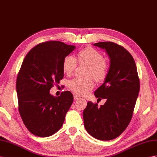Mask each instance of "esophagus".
Masks as SVG:
<instances>
[{
    "label": "esophagus",
    "instance_id": "1",
    "mask_svg": "<svg viewBox=\"0 0 157 157\" xmlns=\"http://www.w3.org/2000/svg\"><path fill=\"white\" fill-rule=\"evenodd\" d=\"M74 99H80V97H79V96L77 95L74 94Z\"/></svg>",
    "mask_w": 157,
    "mask_h": 157
}]
</instances>
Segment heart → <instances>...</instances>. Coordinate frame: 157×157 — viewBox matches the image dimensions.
Returning a JSON list of instances; mask_svg holds the SVG:
<instances>
[{"label":"heart","instance_id":"obj_1","mask_svg":"<svg viewBox=\"0 0 157 157\" xmlns=\"http://www.w3.org/2000/svg\"><path fill=\"white\" fill-rule=\"evenodd\" d=\"M77 59L79 63H85L89 65L86 78H75L69 83V87L72 92L78 95H85L94 87L92 77L98 82L105 80L109 74V65L105 60L103 55L93 48H87L79 52ZM78 61L72 56H67L62 62V70L66 75L73 73L77 66Z\"/></svg>","mask_w":157,"mask_h":157}]
</instances>
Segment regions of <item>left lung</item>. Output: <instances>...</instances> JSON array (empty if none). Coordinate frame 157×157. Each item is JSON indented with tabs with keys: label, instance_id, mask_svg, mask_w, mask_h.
<instances>
[{
	"label": "left lung",
	"instance_id": "obj_1",
	"mask_svg": "<svg viewBox=\"0 0 157 157\" xmlns=\"http://www.w3.org/2000/svg\"><path fill=\"white\" fill-rule=\"evenodd\" d=\"M105 49L110 58V67L105 82L95 91L105 104L88 101L83 110L84 126L93 137L109 140L125 130L133 114L140 90V82L135 60L125 48L112 42L95 43Z\"/></svg>",
	"mask_w": 157,
	"mask_h": 157
}]
</instances>
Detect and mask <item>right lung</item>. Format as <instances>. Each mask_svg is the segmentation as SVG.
I'll return each mask as SVG.
<instances>
[{"label": "right lung", "instance_id": "obj_1", "mask_svg": "<svg viewBox=\"0 0 157 157\" xmlns=\"http://www.w3.org/2000/svg\"><path fill=\"white\" fill-rule=\"evenodd\" d=\"M75 48L47 41L31 49L23 60L17 79L18 111L24 124L36 136L46 137L59 130L73 103L70 91L54 97L50 90L63 79V59Z\"/></svg>", "mask_w": 157, "mask_h": 157}]
</instances>
